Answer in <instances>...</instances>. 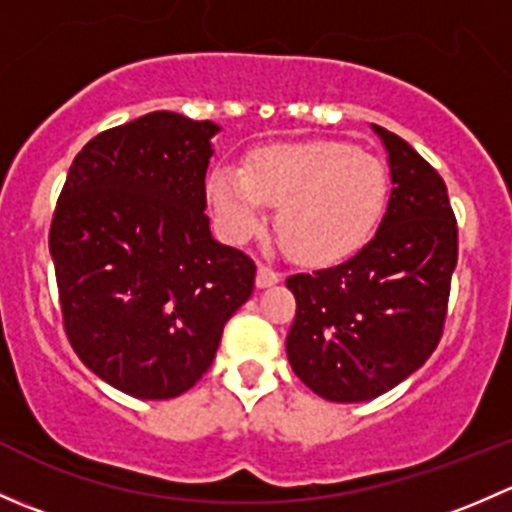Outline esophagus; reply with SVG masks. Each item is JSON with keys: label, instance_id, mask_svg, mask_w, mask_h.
Returning a JSON list of instances; mask_svg holds the SVG:
<instances>
[{"label": "esophagus", "instance_id": "esophagus-1", "mask_svg": "<svg viewBox=\"0 0 512 512\" xmlns=\"http://www.w3.org/2000/svg\"><path fill=\"white\" fill-rule=\"evenodd\" d=\"M280 280H282V275L277 270H272V267H267V265L257 267V287L260 289L277 285Z\"/></svg>", "mask_w": 512, "mask_h": 512}]
</instances>
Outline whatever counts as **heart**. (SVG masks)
I'll list each match as a JSON object with an SVG mask.
<instances>
[{
  "instance_id": "obj_1",
  "label": "heart",
  "mask_w": 512,
  "mask_h": 512,
  "mask_svg": "<svg viewBox=\"0 0 512 512\" xmlns=\"http://www.w3.org/2000/svg\"><path fill=\"white\" fill-rule=\"evenodd\" d=\"M208 198L227 240L262 232L267 205L277 237L307 265H334L359 252L384 218L389 173L371 153L342 141L275 143L252 151L240 168H215Z\"/></svg>"
}]
</instances>
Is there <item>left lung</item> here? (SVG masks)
<instances>
[{
	"instance_id": "obj_1",
	"label": "left lung",
	"mask_w": 512,
	"mask_h": 512,
	"mask_svg": "<svg viewBox=\"0 0 512 512\" xmlns=\"http://www.w3.org/2000/svg\"><path fill=\"white\" fill-rule=\"evenodd\" d=\"M389 153V205L347 262L292 275L294 374L337 404L386 394L426 364L446 324L458 227L446 183L404 138L371 126Z\"/></svg>"
}]
</instances>
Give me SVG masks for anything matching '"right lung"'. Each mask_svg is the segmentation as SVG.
I'll use <instances>...</instances> for the list:
<instances>
[{"mask_svg":"<svg viewBox=\"0 0 512 512\" xmlns=\"http://www.w3.org/2000/svg\"><path fill=\"white\" fill-rule=\"evenodd\" d=\"M213 121L153 111L91 138L71 163L49 230L61 314L91 371L136 399L203 379L255 262L210 235Z\"/></svg>","mask_w":512,"mask_h":512,"instance_id":"obj_1","label":"right lung"}]
</instances>
